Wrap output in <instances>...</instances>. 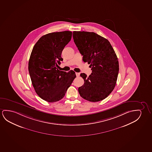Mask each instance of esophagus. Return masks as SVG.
Instances as JSON below:
<instances>
[{
  "label": "esophagus",
  "mask_w": 152,
  "mask_h": 152,
  "mask_svg": "<svg viewBox=\"0 0 152 152\" xmlns=\"http://www.w3.org/2000/svg\"><path fill=\"white\" fill-rule=\"evenodd\" d=\"M76 75L77 77H79L80 74L79 73H76Z\"/></svg>",
  "instance_id": "esophagus-1"
}]
</instances>
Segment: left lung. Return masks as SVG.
Returning a JSON list of instances; mask_svg holds the SVG:
<instances>
[{"mask_svg": "<svg viewBox=\"0 0 152 152\" xmlns=\"http://www.w3.org/2000/svg\"><path fill=\"white\" fill-rule=\"evenodd\" d=\"M73 39L84 62L90 64L92 73L80 76L84 84L78 88L80 96L91 102L105 99L115 88L119 73L117 55L107 39L95 32L74 31Z\"/></svg>", "mask_w": 152, "mask_h": 152, "instance_id": "8db88e82", "label": "left lung"}]
</instances>
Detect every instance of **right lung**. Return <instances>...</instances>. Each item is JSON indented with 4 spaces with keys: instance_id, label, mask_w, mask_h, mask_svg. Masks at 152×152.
Here are the masks:
<instances>
[{
    "instance_id": "add662e5",
    "label": "right lung",
    "mask_w": 152,
    "mask_h": 152,
    "mask_svg": "<svg viewBox=\"0 0 152 152\" xmlns=\"http://www.w3.org/2000/svg\"><path fill=\"white\" fill-rule=\"evenodd\" d=\"M72 32L65 31L43 35L33 47L28 69L31 82L39 97L49 102L59 101L65 96L76 76L58 69L63 61L61 53L72 38Z\"/></svg>"
}]
</instances>
